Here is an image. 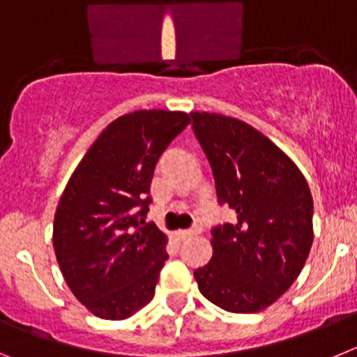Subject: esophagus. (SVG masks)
<instances>
[{"label": "esophagus", "instance_id": "34e87169", "mask_svg": "<svg viewBox=\"0 0 357 357\" xmlns=\"http://www.w3.org/2000/svg\"><path fill=\"white\" fill-rule=\"evenodd\" d=\"M201 233V227L195 226L192 227V229H179L176 231V236H178L179 240H186V238H190V236H195V234Z\"/></svg>", "mask_w": 357, "mask_h": 357}]
</instances>
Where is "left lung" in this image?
Returning <instances> with one entry per match:
<instances>
[{
  "instance_id": "obj_1",
  "label": "left lung",
  "mask_w": 357,
  "mask_h": 357,
  "mask_svg": "<svg viewBox=\"0 0 357 357\" xmlns=\"http://www.w3.org/2000/svg\"><path fill=\"white\" fill-rule=\"evenodd\" d=\"M220 204L236 224L211 231L213 255L194 272L201 294L231 313H258L294 284L313 243V199L294 160L243 121L192 112Z\"/></svg>"
}]
</instances>
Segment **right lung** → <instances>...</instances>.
Here are the masks:
<instances>
[{
    "instance_id": "obj_1",
    "label": "right lung",
    "mask_w": 357,
    "mask_h": 357,
    "mask_svg": "<svg viewBox=\"0 0 357 357\" xmlns=\"http://www.w3.org/2000/svg\"><path fill=\"white\" fill-rule=\"evenodd\" d=\"M188 124L186 112L121 115L67 181L54 211V255L67 287L99 319H130L155 297L169 238L139 217L156 162Z\"/></svg>"
}]
</instances>
